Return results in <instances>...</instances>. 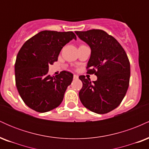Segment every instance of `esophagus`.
Here are the masks:
<instances>
[{
    "label": "esophagus",
    "instance_id": "obj_1",
    "mask_svg": "<svg viewBox=\"0 0 149 149\" xmlns=\"http://www.w3.org/2000/svg\"><path fill=\"white\" fill-rule=\"evenodd\" d=\"M73 78H74V79H78V76H77V75H73Z\"/></svg>",
    "mask_w": 149,
    "mask_h": 149
}]
</instances>
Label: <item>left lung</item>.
<instances>
[{
	"instance_id": "8db88e82",
	"label": "left lung",
	"mask_w": 149,
	"mask_h": 149,
	"mask_svg": "<svg viewBox=\"0 0 149 149\" xmlns=\"http://www.w3.org/2000/svg\"><path fill=\"white\" fill-rule=\"evenodd\" d=\"M75 33L91 49L87 73L97 76L92 82L79 76L83 83L80 102L92 112L107 113L118 107L129 87L130 64L127 54L117 40L103 30Z\"/></svg>"
}]
</instances>
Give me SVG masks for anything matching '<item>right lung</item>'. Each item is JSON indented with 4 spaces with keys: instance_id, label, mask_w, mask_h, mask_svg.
<instances>
[{
    "instance_id": "right-lung-1",
    "label": "right lung",
    "mask_w": 149,
    "mask_h": 149,
    "mask_svg": "<svg viewBox=\"0 0 149 149\" xmlns=\"http://www.w3.org/2000/svg\"><path fill=\"white\" fill-rule=\"evenodd\" d=\"M76 36L72 31H42L24 42L17 56L15 83L22 100L33 110L44 113L60 105L73 75L63 71L48 74L49 65L58 59L63 47Z\"/></svg>"
}]
</instances>
